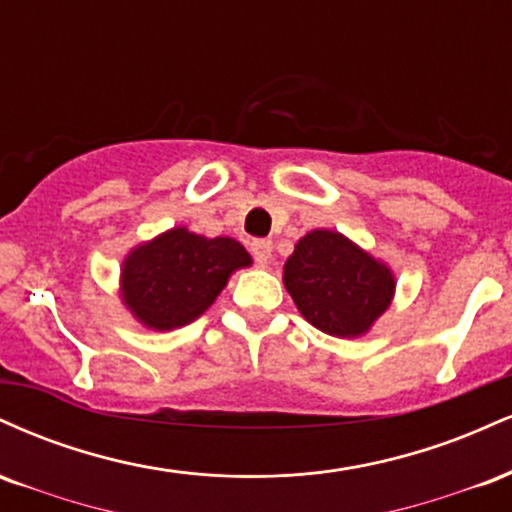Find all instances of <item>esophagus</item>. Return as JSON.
<instances>
[{
    "mask_svg": "<svg viewBox=\"0 0 512 512\" xmlns=\"http://www.w3.org/2000/svg\"><path fill=\"white\" fill-rule=\"evenodd\" d=\"M250 252L257 264H267L272 260V240H252Z\"/></svg>",
    "mask_w": 512,
    "mask_h": 512,
    "instance_id": "34e87169",
    "label": "esophagus"
}]
</instances>
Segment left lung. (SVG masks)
Returning <instances> with one entry per match:
<instances>
[{"label": "left lung", "instance_id": "left-lung-1", "mask_svg": "<svg viewBox=\"0 0 512 512\" xmlns=\"http://www.w3.org/2000/svg\"><path fill=\"white\" fill-rule=\"evenodd\" d=\"M284 284L305 320L334 337L366 332L395 291L383 262L334 231H313L298 240L284 264Z\"/></svg>", "mask_w": 512, "mask_h": 512}]
</instances>
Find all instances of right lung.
<instances>
[{"instance_id": "obj_1", "label": "right lung", "mask_w": 512, "mask_h": 512, "mask_svg": "<svg viewBox=\"0 0 512 512\" xmlns=\"http://www.w3.org/2000/svg\"><path fill=\"white\" fill-rule=\"evenodd\" d=\"M250 262L238 240L173 228L129 252L122 267V298L146 327L173 330L202 315L231 272Z\"/></svg>"}]
</instances>
